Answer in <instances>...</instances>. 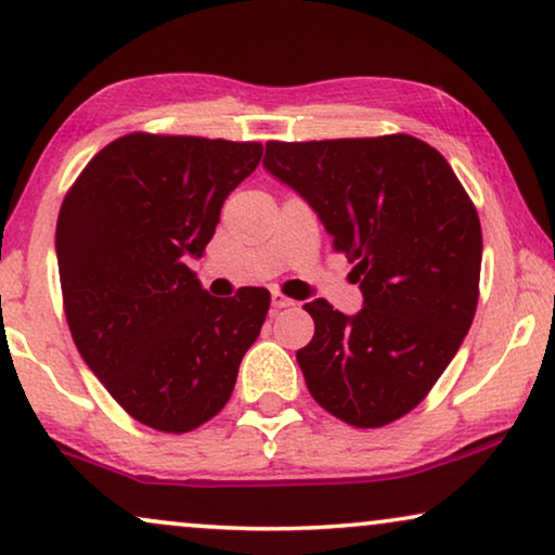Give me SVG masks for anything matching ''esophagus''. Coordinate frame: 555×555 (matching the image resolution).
Wrapping results in <instances>:
<instances>
[{
    "mask_svg": "<svg viewBox=\"0 0 555 555\" xmlns=\"http://www.w3.org/2000/svg\"><path fill=\"white\" fill-rule=\"evenodd\" d=\"M295 300L287 298V295L283 293H272V308L275 310H283V308H293Z\"/></svg>",
    "mask_w": 555,
    "mask_h": 555,
    "instance_id": "1",
    "label": "esophagus"
}]
</instances>
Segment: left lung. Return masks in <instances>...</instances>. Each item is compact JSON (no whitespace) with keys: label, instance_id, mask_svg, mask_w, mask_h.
<instances>
[{"label":"left lung","instance_id":"left-lung-1","mask_svg":"<svg viewBox=\"0 0 555 555\" xmlns=\"http://www.w3.org/2000/svg\"><path fill=\"white\" fill-rule=\"evenodd\" d=\"M264 169L295 189L353 262L363 308L306 302L315 333L295 353L325 412L386 427L427 397L473 325L482 230L447 158L414 135L268 141Z\"/></svg>","mask_w":555,"mask_h":555}]
</instances>
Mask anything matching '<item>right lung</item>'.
Wrapping results in <instances>:
<instances>
[{
	"label": "right lung",
	"mask_w": 555,
	"mask_h": 555,
	"mask_svg": "<svg viewBox=\"0 0 555 555\" xmlns=\"http://www.w3.org/2000/svg\"><path fill=\"white\" fill-rule=\"evenodd\" d=\"M260 158L257 141L128 133L90 158L60 207L55 249L75 346L151 429L184 435L222 412L260 336L264 287L215 298L186 264Z\"/></svg>",
	"instance_id": "add662e5"
}]
</instances>
